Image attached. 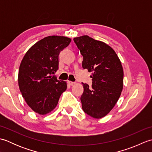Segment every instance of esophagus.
Masks as SVG:
<instances>
[{"mask_svg":"<svg viewBox=\"0 0 152 152\" xmlns=\"http://www.w3.org/2000/svg\"><path fill=\"white\" fill-rule=\"evenodd\" d=\"M67 83H69L70 86H73V85L75 84V82H71V81H68Z\"/></svg>","mask_w":152,"mask_h":152,"instance_id":"1","label":"esophagus"}]
</instances>
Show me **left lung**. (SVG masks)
<instances>
[{
	"mask_svg": "<svg viewBox=\"0 0 152 152\" xmlns=\"http://www.w3.org/2000/svg\"><path fill=\"white\" fill-rule=\"evenodd\" d=\"M83 56L82 67L91 72V87L82 83V109L91 117L107 115L118 102L123 89L124 70L117 54L103 42L87 35L74 38Z\"/></svg>",
	"mask_w": 152,
	"mask_h": 152,
	"instance_id": "left-lung-1",
	"label": "left lung"
}]
</instances>
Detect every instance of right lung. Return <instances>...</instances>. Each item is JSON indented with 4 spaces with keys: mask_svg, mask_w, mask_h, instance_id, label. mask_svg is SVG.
Returning <instances> with one entry per match:
<instances>
[{
    "mask_svg": "<svg viewBox=\"0 0 152 152\" xmlns=\"http://www.w3.org/2000/svg\"><path fill=\"white\" fill-rule=\"evenodd\" d=\"M71 39L49 36L28 50L21 62L18 73L19 90L25 102L40 115L49 114L56 107L66 82L53 76L59 69V55Z\"/></svg>",
    "mask_w": 152,
    "mask_h": 152,
    "instance_id": "add662e5",
    "label": "right lung"
}]
</instances>
